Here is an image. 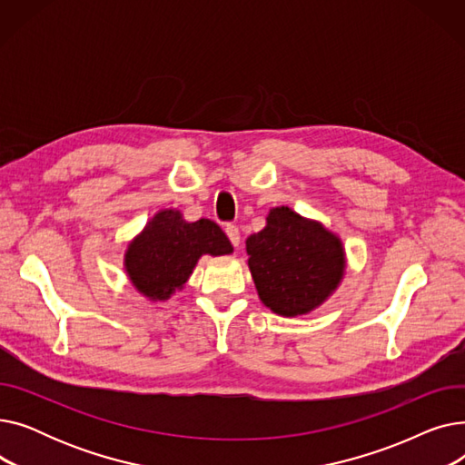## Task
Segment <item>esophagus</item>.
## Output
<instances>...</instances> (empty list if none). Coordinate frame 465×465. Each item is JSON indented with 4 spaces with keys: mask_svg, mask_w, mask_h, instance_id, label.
<instances>
[{
    "mask_svg": "<svg viewBox=\"0 0 465 465\" xmlns=\"http://www.w3.org/2000/svg\"><path fill=\"white\" fill-rule=\"evenodd\" d=\"M226 235H228V239L232 241V245H233L235 249H239V242H241L239 228L233 226V224H228V226H226Z\"/></svg>",
    "mask_w": 465,
    "mask_h": 465,
    "instance_id": "esophagus-1",
    "label": "esophagus"
}]
</instances>
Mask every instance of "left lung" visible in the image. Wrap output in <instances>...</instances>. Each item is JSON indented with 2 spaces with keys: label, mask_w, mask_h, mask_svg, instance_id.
Returning <instances> with one entry per match:
<instances>
[{
  "label": "left lung",
  "mask_w": 465,
  "mask_h": 465,
  "mask_svg": "<svg viewBox=\"0 0 465 465\" xmlns=\"http://www.w3.org/2000/svg\"><path fill=\"white\" fill-rule=\"evenodd\" d=\"M249 267L260 300L282 316L321 305L343 275L341 241L288 207L267 216V226L247 239Z\"/></svg>",
  "instance_id": "8db88e82"
}]
</instances>
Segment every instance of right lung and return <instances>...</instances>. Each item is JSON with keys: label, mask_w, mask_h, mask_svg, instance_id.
<instances>
[{"label": "right lung", "mask_w": 465, "mask_h": 465, "mask_svg": "<svg viewBox=\"0 0 465 465\" xmlns=\"http://www.w3.org/2000/svg\"><path fill=\"white\" fill-rule=\"evenodd\" d=\"M230 239L213 220L186 223L177 211L158 213L126 252V270L144 296L167 300L190 277L202 254H230Z\"/></svg>", "instance_id": "1"}]
</instances>
